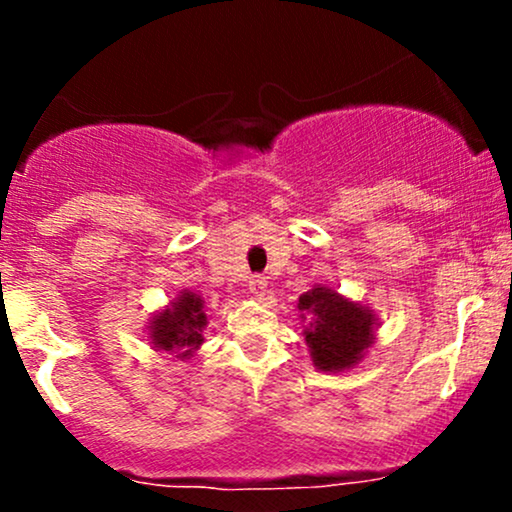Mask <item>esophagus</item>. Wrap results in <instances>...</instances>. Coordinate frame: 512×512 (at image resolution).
Instances as JSON below:
<instances>
[{"mask_svg":"<svg viewBox=\"0 0 512 512\" xmlns=\"http://www.w3.org/2000/svg\"><path fill=\"white\" fill-rule=\"evenodd\" d=\"M248 291H250L252 296H255V298H262V296H264V291H267V279H264L262 274L250 276V281H248Z\"/></svg>","mask_w":512,"mask_h":512,"instance_id":"1","label":"esophagus"}]
</instances>
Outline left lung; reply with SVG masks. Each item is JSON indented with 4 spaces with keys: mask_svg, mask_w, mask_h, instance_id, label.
I'll return each instance as SVG.
<instances>
[{
    "mask_svg": "<svg viewBox=\"0 0 512 512\" xmlns=\"http://www.w3.org/2000/svg\"><path fill=\"white\" fill-rule=\"evenodd\" d=\"M298 308L313 313L305 342L320 370L354 366L373 337V315L344 301L330 289H313L298 298Z\"/></svg>",
    "mask_w": 512,
    "mask_h": 512,
    "instance_id": "left-lung-1",
    "label": "left lung"
}]
</instances>
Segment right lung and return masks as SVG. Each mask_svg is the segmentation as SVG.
Here are the masks:
<instances>
[{
  "instance_id": "obj_1",
  "label": "right lung",
  "mask_w": 512,
  "mask_h": 512,
  "mask_svg": "<svg viewBox=\"0 0 512 512\" xmlns=\"http://www.w3.org/2000/svg\"><path fill=\"white\" fill-rule=\"evenodd\" d=\"M202 298L195 293H182L173 308L161 313L154 320V344L163 351H180V356H190L202 344V330L207 325Z\"/></svg>"
}]
</instances>
